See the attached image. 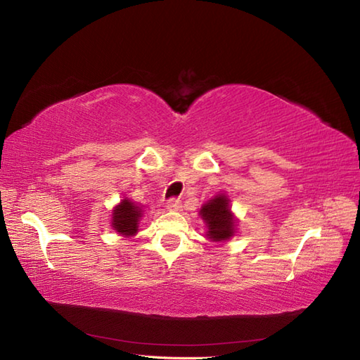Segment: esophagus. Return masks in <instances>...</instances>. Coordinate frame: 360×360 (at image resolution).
<instances>
[{"label":"esophagus","mask_w":360,"mask_h":360,"mask_svg":"<svg viewBox=\"0 0 360 360\" xmlns=\"http://www.w3.org/2000/svg\"><path fill=\"white\" fill-rule=\"evenodd\" d=\"M165 207H167L168 210H178V209H181V201L176 200V198L168 200V201L165 202Z\"/></svg>","instance_id":"34e87169"}]
</instances>
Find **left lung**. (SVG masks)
I'll list each match as a JSON object with an SVG mask.
<instances>
[{
    "label": "left lung",
    "mask_w": 360,
    "mask_h": 360,
    "mask_svg": "<svg viewBox=\"0 0 360 360\" xmlns=\"http://www.w3.org/2000/svg\"><path fill=\"white\" fill-rule=\"evenodd\" d=\"M200 215L207 226L206 236L212 242H224L234 236L237 220L231 212L226 195H217L215 198L202 204Z\"/></svg>",
    "instance_id": "8db88e82"
}]
</instances>
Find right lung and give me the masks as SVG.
<instances>
[{"label": "right lung", "mask_w": 360, "mask_h": 360, "mask_svg": "<svg viewBox=\"0 0 360 360\" xmlns=\"http://www.w3.org/2000/svg\"><path fill=\"white\" fill-rule=\"evenodd\" d=\"M143 210L131 200H122V202L112 210V228L124 237L134 236L139 231V221Z\"/></svg>", "instance_id": "obj_1"}]
</instances>
